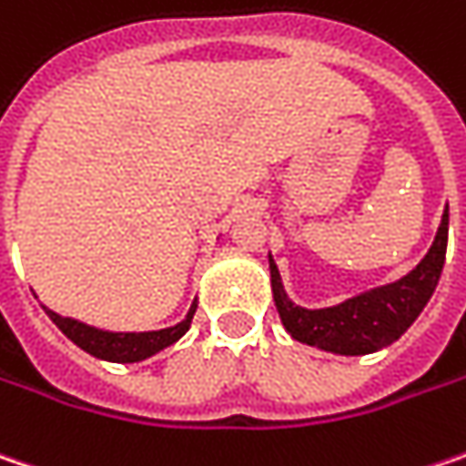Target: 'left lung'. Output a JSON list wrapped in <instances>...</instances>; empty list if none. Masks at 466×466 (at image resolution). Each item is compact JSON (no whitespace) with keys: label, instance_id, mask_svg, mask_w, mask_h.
Returning <instances> with one entry per match:
<instances>
[{"label":"left lung","instance_id":"8db88e82","mask_svg":"<svg viewBox=\"0 0 466 466\" xmlns=\"http://www.w3.org/2000/svg\"><path fill=\"white\" fill-rule=\"evenodd\" d=\"M446 238H449V212L443 215L425 259L396 283L360 293L338 307L328 309H301L289 301L283 291L275 262L269 259V278L275 307L286 330L296 340L319 346L346 357L370 354L407 333V328L420 317L438 286L441 269L446 262Z\"/></svg>","mask_w":466,"mask_h":466}]
</instances>
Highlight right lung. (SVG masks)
I'll return each mask as SVG.
<instances>
[{
  "instance_id": "right-lung-1",
  "label": "right lung",
  "mask_w": 466,
  "mask_h": 466,
  "mask_svg": "<svg viewBox=\"0 0 466 466\" xmlns=\"http://www.w3.org/2000/svg\"><path fill=\"white\" fill-rule=\"evenodd\" d=\"M197 312V301L191 304V309L186 314L183 322H177L173 328L165 330H152V333H106L96 330L91 325H83L78 319L70 317H59L57 312L46 309L49 319L57 325L65 336L70 338L76 346H81L83 351H88L91 357H99L106 361H141L152 357L157 351L167 349L177 338L183 336L191 328V317Z\"/></svg>"
}]
</instances>
